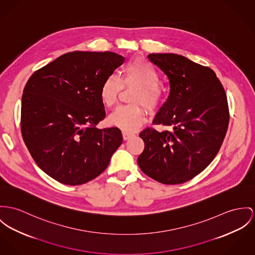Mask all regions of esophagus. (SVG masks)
Returning <instances> with one entry per match:
<instances>
[{
	"instance_id": "obj_1",
	"label": "esophagus",
	"mask_w": 255,
	"mask_h": 255,
	"mask_svg": "<svg viewBox=\"0 0 255 255\" xmlns=\"http://www.w3.org/2000/svg\"><path fill=\"white\" fill-rule=\"evenodd\" d=\"M122 136H123V139H124V140H127V139H129L130 137H133L134 134H130V133H125V132H123V133H122Z\"/></svg>"
}]
</instances>
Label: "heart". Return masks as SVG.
<instances>
[{
    "instance_id": "heart-1",
    "label": "heart",
    "mask_w": 255,
    "mask_h": 255,
    "mask_svg": "<svg viewBox=\"0 0 255 255\" xmlns=\"http://www.w3.org/2000/svg\"><path fill=\"white\" fill-rule=\"evenodd\" d=\"M158 83L156 70L141 58L128 62L123 68L120 79L109 76L103 81L99 92L101 102L106 108H113L116 105L121 87L136 88L131 102L137 104L118 108L108 118L110 125L125 133L137 130L145 121V113L137 105L143 106L148 113L153 114L162 103L163 91Z\"/></svg>"
}]
</instances>
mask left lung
<instances>
[{
	"label": "left lung",
	"instance_id": "8db88e82",
	"mask_svg": "<svg viewBox=\"0 0 255 255\" xmlns=\"http://www.w3.org/2000/svg\"><path fill=\"white\" fill-rule=\"evenodd\" d=\"M147 58L170 82L169 97L153 123L173 130L141 131L144 149L137 164L158 182L183 183L211 164L223 142L229 124L226 93L209 67L174 53H151Z\"/></svg>",
	"mask_w": 255,
	"mask_h": 255
}]
</instances>
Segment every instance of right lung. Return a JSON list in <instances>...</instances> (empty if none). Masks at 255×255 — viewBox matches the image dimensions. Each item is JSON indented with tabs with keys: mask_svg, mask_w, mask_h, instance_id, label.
I'll return each instance as SVG.
<instances>
[{
	"mask_svg": "<svg viewBox=\"0 0 255 255\" xmlns=\"http://www.w3.org/2000/svg\"><path fill=\"white\" fill-rule=\"evenodd\" d=\"M124 59L110 51L69 52L27 81L22 137L37 165L59 182L80 185L97 177L122 143L118 128L96 125L106 117L100 87Z\"/></svg>",
	"mask_w": 255,
	"mask_h": 255,
	"instance_id": "right-lung-1",
	"label": "right lung"
}]
</instances>
